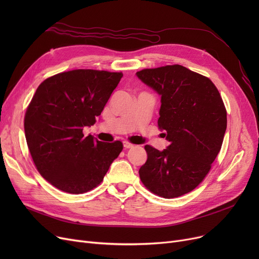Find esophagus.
<instances>
[{
	"mask_svg": "<svg viewBox=\"0 0 259 259\" xmlns=\"http://www.w3.org/2000/svg\"><path fill=\"white\" fill-rule=\"evenodd\" d=\"M122 144H124V148H125V149H131V148L134 147V145L131 144V143H129V142H124Z\"/></svg>",
	"mask_w": 259,
	"mask_h": 259,
	"instance_id": "1",
	"label": "esophagus"
}]
</instances>
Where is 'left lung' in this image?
<instances>
[{
    "instance_id": "8db88e82",
    "label": "left lung",
    "mask_w": 259,
    "mask_h": 259,
    "mask_svg": "<svg viewBox=\"0 0 259 259\" xmlns=\"http://www.w3.org/2000/svg\"><path fill=\"white\" fill-rule=\"evenodd\" d=\"M138 77L160 95L158 127L170 145L162 151L146 145L139 171L144 186L164 198L191 192L220 153L227 111L212 80L181 65L144 69Z\"/></svg>"
}]
</instances>
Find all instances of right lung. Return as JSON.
I'll use <instances>...</instances> for the list:
<instances>
[{
	"mask_svg": "<svg viewBox=\"0 0 259 259\" xmlns=\"http://www.w3.org/2000/svg\"><path fill=\"white\" fill-rule=\"evenodd\" d=\"M121 77V72L76 69L37 87L25 113V137L37 171L59 190L90 191L121 152V142L104 143L83 133L97 121Z\"/></svg>",
	"mask_w": 259,
	"mask_h": 259,
	"instance_id": "right-lung-1",
	"label": "right lung"
}]
</instances>
